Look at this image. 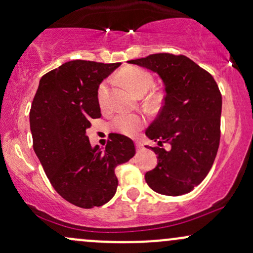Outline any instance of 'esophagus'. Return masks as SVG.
I'll use <instances>...</instances> for the list:
<instances>
[{
	"mask_svg": "<svg viewBox=\"0 0 253 253\" xmlns=\"http://www.w3.org/2000/svg\"><path fill=\"white\" fill-rule=\"evenodd\" d=\"M135 147H136V151H141L144 149V145L140 143V141H136L135 143Z\"/></svg>",
	"mask_w": 253,
	"mask_h": 253,
	"instance_id": "34e87169",
	"label": "esophagus"
}]
</instances>
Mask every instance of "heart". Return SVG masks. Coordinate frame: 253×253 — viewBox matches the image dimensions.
<instances>
[{
  "instance_id": "obj_1",
  "label": "heart",
  "mask_w": 253,
  "mask_h": 253,
  "mask_svg": "<svg viewBox=\"0 0 253 253\" xmlns=\"http://www.w3.org/2000/svg\"><path fill=\"white\" fill-rule=\"evenodd\" d=\"M121 80L135 94H145L153 84V77L149 71L139 66H129L120 72ZM109 92V81L106 80L97 88V102L101 107L107 103ZM153 100H158L159 95L153 94ZM112 128L124 134L132 135L145 125V118L140 114H126L120 113L112 120Z\"/></svg>"
}]
</instances>
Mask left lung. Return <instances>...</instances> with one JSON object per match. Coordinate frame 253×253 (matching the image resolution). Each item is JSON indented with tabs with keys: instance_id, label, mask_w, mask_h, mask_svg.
I'll use <instances>...</instances> for the list:
<instances>
[{
	"instance_id": "obj_1",
	"label": "left lung",
	"mask_w": 253,
	"mask_h": 253,
	"mask_svg": "<svg viewBox=\"0 0 253 253\" xmlns=\"http://www.w3.org/2000/svg\"><path fill=\"white\" fill-rule=\"evenodd\" d=\"M157 72L167 95L146 135L159 146L158 164L145 173L152 190L162 195L190 193L210 172L220 144L222 97L213 76L183 54L156 53L128 60Z\"/></svg>"
}]
</instances>
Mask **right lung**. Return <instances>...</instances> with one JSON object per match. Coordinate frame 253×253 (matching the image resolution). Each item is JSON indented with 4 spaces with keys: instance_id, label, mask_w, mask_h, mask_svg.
Segmentation results:
<instances>
[{
    "instance_id": "add662e5",
    "label": "right lung",
    "mask_w": 253,
    "mask_h": 253,
    "mask_svg": "<svg viewBox=\"0 0 253 253\" xmlns=\"http://www.w3.org/2000/svg\"><path fill=\"white\" fill-rule=\"evenodd\" d=\"M120 63L71 60L42 77L30 112L33 149L52 187L81 208L104 205L115 195V168L135 155L132 139L114 134L106 149L86 135L101 117L97 88Z\"/></svg>"
}]
</instances>
